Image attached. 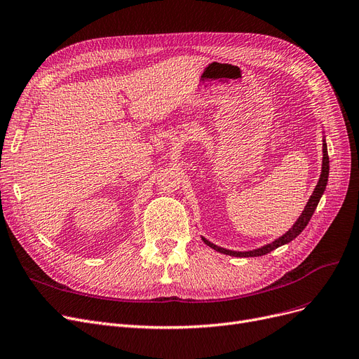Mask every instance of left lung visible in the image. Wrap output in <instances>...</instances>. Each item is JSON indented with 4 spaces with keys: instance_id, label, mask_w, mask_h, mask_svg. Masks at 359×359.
<instances>
[{
    "instance_id": "left-lung-1",
    "label": "left lung",
    "mask_w": 359,
    "mask_h": 359,
    "mask_svg": "<svg viewBox=\"0 0 359 359\" xmlns=\"http://www.w3.org/2000/svg\"><path fill=\"white\" fill-rule=\"evenodd\" d=\"M323 152H324V156H323V171H321L320 182H318V184H316V188H315L312 196L309 198V203L306 204V207H304V210H303V213L300 215V217L297 219V222L293 224V228H291L285 235H283L281 238H278V240L273 241L272 244H268V245H264V247L257 248V250H253V251H244V253H243V251H231V250H226V248L217 247V245H215V244H211L210 241H207L205 238H203V241H204L207 245H210L211 248H215L216 251H219V253L235 256V257H257V256H264V255L271 253L272 250H275V248H278V247H281V245H284V244H287V243H290V241H293L294 238H296L304 228H306V224L309 223V220H311V217H312V215H313V211H315L318 203H320L321 196H323V194H324V191H325V187H327L328 171H330V159H328V152H327V143H324V146H323Z\"/></svg>"
}]
</instances>
